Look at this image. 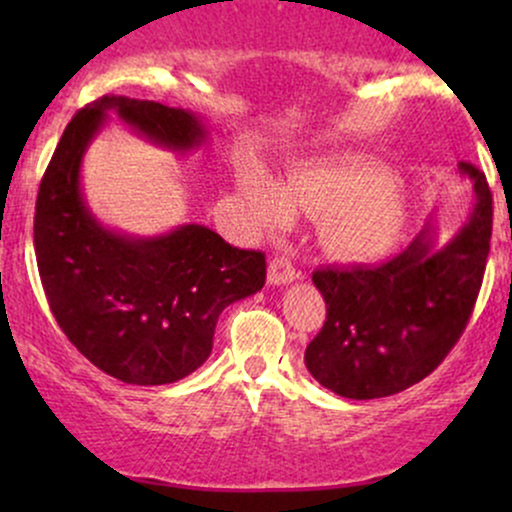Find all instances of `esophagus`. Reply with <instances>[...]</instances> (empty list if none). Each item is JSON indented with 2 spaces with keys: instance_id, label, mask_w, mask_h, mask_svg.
Wrapping results in <instances>:
<instances>
[{
  "instance_id": "obj_1",
  "label": "esophagus",
  "mask_w": 512,
  "mask_h": 512,
  "mask_svg": "<svg viewBox=\"0 0 512 512\" xmlns=\"http://www.w3.org/2000/svg\"><path fill=\"white\" fill-rule=\"evenodd\" d=\"M296 276H298V272H296V267H293V262L289 260V257H284V255L272 257V262H269V269H267L269 284H272V286L291 284Z\"/></svg>"
}]
</instances>
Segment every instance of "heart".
<instances>
[{
  "mask_svg": "<svg viewBox=\"0 0 512 512\" xmlns=\"http://www.w3.org/2000/svg\"><path fill=\"white\" fill-rule=\"evenodd\" d=\"M373 170L366 166H332L293 173L284 190L260 173L240 178V199L250 219L260 226H281L291 207L308 214H332L325 223L327 248L349 260L380 255L397 233V202L383 187L373 186Z\"/></svg>",
  "mask_w": 512,
  "mask_h": 512,
  "instance_id": "obj_1",
  "label": "heart"
}]
</instances>
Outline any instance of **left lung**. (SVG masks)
Instances as JSON below:
<instances>
[{"instance_id":"left-lung-1","label":"left lung","mask_w":512,"mask_h":512,"mask_svg":"<svg viewBox=\"0 0 512 512\" xmlns=\"http://www.w3.org/2000/svg\"><path fill=\"white\" fill-rule=\"evenodd\" d=\"M460 173L472 180L477 204L443 248L428 223L378 267L313 272L327 320L305 349V366L334 395H397L431 375L462 337L484 281L493 197L477 166L462 161Z\"/></svg>"}]
</instances>
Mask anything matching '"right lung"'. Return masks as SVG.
Listing matches in <instances>:
<instances>
[{"mask_svg":"<svg viewBox=\"0 0 512 512\" xmlns=\"http://www.w3.org/2000/svg\"><path fill=\"white\" fill-rule=\"evenodd\" d=\"M110 110L173 151L207 137L197 115L156 101L103 96L81 108L40 180L35 260L57 325L93 366L129 385H168L207 361L221 310L262 289L267 262L197 223L156 238L103 228L81 195L79 170Z\"/></svg>","mask_w":512,"mask_h":512,"instance_id":"add662e5","label":"right lung"}]
</instances>
